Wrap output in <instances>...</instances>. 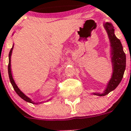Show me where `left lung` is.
Instances as JSON below:
<instances>
[{"instance_id": "8db88e82", "label": "left lung", "mask_w": 131, "mask_h": 131, "mask_svg": "<svg viewBox=\"0 0 131 131\" xmlns=\"http://www.w3.org/2000/svg\"><path fill=\"white\" fill-rule=\"evenodd\" d=\"M107 31L112 47V62L113 74L110 81L108 82L106 90L103 93H94V94L102 96L109 94L119 85L122 80L126 68V56L123 49L122 45L119 39L114 34L113 26L110 23L104 25Z\"/></svg>"}]
</instances>
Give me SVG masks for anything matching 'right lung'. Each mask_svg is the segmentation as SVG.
<instances>
[{"label": "right lung", "instance_id": "1", "mask_svg": "<svg viewBox=\"0 0 131 131\" xmlns=\"http://www.w3.org/2000/svg\"><path fill=\"white\" fill-rule=\"evenodd\" d=\"M13 47H14V45L12 48H11L10 50V52H9V63H8V75H9V78H10V83H11L12 85L13 86L14 89V91H16V92L18 94L19 96H20L21 98H22L23 100H24L25 101L27 102H29V103H32V104H38V103H35L33 102L32 100L30 99L29 97H27V96H25L24 93H23L21 91L19 90V88L18 87V86L16 85V83L14 82L13 79V77H12V72H11V64H10V62H11V55H12V50H13Z\"/></svg>", "mask_w": 131, "mask_h": 131}]
</instances>
